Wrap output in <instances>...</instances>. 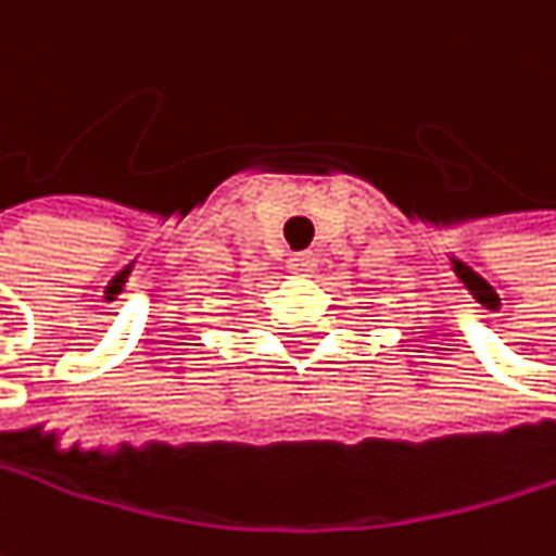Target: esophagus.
Instances as JSON below:
<instances>
[{
    "label": "esophagus",
    "mask_w": 556,
    "mask_h": 556,
    "mask_svg": "<svg viewBox=\"0 0 556 556\" xmlns=\"http://www.w3.org/2000/svg\"><path fill=\"white\" fill-rule=\"evenodd\" d=\"M315 270V254L312 251H299V254H292L289 257V274H295V277H308Z\"/></svg>",
    "instance_id": "34e87169"
}]
</instances>
